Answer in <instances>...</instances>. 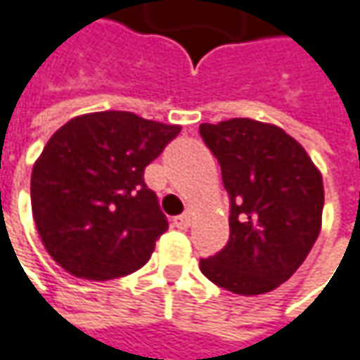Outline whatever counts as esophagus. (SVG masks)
Listing matches in <instances>:
<instances>
[{
    "label": "esophagus",
    "mask_w": 360,
    "mask_h": 360,
    "mask_svg": "<svg viewBox=\"0 0 360 360\" xmlns=\"http://www.w3.org/2000/svg\"><path fill=\"white\" fill-rule=\"evenodd\" d=\"M191 221H193L191 213H189V211H185L183 215H179V217H175V219H173V226L179 227V229H187V227L191 226Z\"/></svg>",
    "instance_id": "esophagus-1"
}]
</instances>
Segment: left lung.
Masks as SVG:
<instances>
[{
	"instance_id": "8db88e82",
	"label": "left lung",
	"mask_w": 360,
	"mask_h": 360,
	"mask_svg": "<svg viewBox=\"0 0 360 360\" xmlns=\"http://www.w3.org/2000/svg\"><path fill=\"white\" fill-rule=\"evenodd\" d=\"M229 195V240L201 258L219 288L254 296L284 284L321 233L324 187L302 145L280 127L252 118L201 124Z\"/></svg>"
}]
</instances>
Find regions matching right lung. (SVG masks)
<instances>
[{
	"instance_id": "1",
	"label": "right lung",
	"mask_w": 360,
	"mask_h": 360,
	"mask_svg": "<svg viewBox=\"0 0 360 360\" xmlns=\"http://www.w3.org/2000/svg\"><path fill=\"white\" fill-rule=\"evenodd\" d=\"M179 133L177 124L106 110L52 134L32 171V213L54 262L96 282L149 262L169 224L143 175Z\"/></svg>"
}]
</instances>
